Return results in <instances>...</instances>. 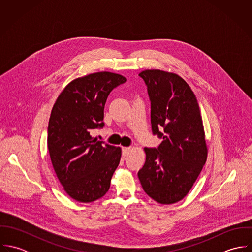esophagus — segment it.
<instances>
[{"instance_id":"esophagus-1","label":"esophagus","mask_w":252,"mask_h":252,"mask_svg":"<svg viewBox=\"0 0 252 252\" xmlns=\"http://www.w3.org/2000/svg\"><path fill=\"white\" fill-rule=\"evenodd\" d=\"M130 147H122V155L123 156H126L128 153H129V151H130Z\"/></svg>"}]
</instances>
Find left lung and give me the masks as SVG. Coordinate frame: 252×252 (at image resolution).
<instances>
[{
    "mask_svg": "<svg viewBox=\"0 0 252 252\" xmlns=\"http://www.w3.org/2000/svg\"><path fill=\"white\" fill-rule=\"evenodd\" d=\"M147 87L150 121L158 147H145L138 177L144 192L160 204H174L189 192L207 161V144L199 104L189 85L176 73L146 70L139 74Z\"/></svg>",
    "mask_w": 252,
    "mask_h": 252,
    "instance_id": "8db88e82",
    "label": "left lung"
}]
</instances>
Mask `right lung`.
I'll list each match as a JSON object with an SVG mask.
<instances>
[{"instance_id": "right-lung-1", "label": "right lung", "mask_w": 252, "mask_h": 252, "mask_svg": "<svg viewBox=\"0 0 252 252\" xmlns=\"http://www.w3.org/2000/svg\"><path fill=\"white\" fill-rule=\"evenodd\" d=\"M126 78L113 72L91 73L70 82L54 104L47 128L50 159L67 194L90 203L109 189L121 149L93 138L103 129L109 93Z\"/></svg>"}]
</instances>
